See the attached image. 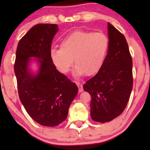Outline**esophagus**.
Wrapping results in <instances>:
<instances>
[{"label": "esophagus", "mask_w": 150, "mask_h": 150, "mask_svg": "<svg viewBox=\"0 0 150 150\" xmlns=\"http://www.w3.org/2000/svg\"><path fill=\"white\" fill-rule=\"evenodd\" d=\"M76 85L78 86V87H79V92H82L83 91V85H82L81 83H80L79 82H76Z\"/></svg>", "instance_id": "obj_1"}]
</instances>
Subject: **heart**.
I'll list each match as a JSON object with an SVG mask.
<instances>
[{"mask_svg": "<svg viewBox=\"0 0 150 150\" xmlns=\"http://www.w3.org/2000/svg\"><path fill=\"white\" fill-rule=\"evenodd\" d=\"M109 41L102 33L78 30L63 38L60 48L50 51L52 63L63 74H67L74 62L76 76L95 75L103 66L107 54Z\"/></svg>", "mask_w": 150, "mask_h": 150, "instance_id": "heart-1", "label": "heart"}]
</instances>
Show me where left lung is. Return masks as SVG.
I'll return each mask as SVG.
<instances>
[{"label":"left lung","mask_w":150,"mask_h":150,"mask_svg":"<svg viewBox=\"0 0 150 150\" xmlns=\"http://www.w3.org/2000/svg\"><path fill=\"white\" fill-rule=\"evenodd\" d=\"M109 47L99 72L84 84L91 96V119L110 122L124 112L132 89V59L122 33L108 23Z\"/></svg>","instance_id":"left-lung-1"}]
</instances>
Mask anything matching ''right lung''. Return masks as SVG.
Returning a JSON list of instances; mask_svg holds the SVG:
<instances>
[{
    "label": "right lung",
    "instance_id": "right-lung-1",
    "mask_svg": "<svg viewBox=\"0 0 150 150\" xmlns=\"http://www.w3.org/2000/svg\"><path fill=\"white\" fill-rule=\"evenodd\" d=\"M54 24H38L21 38L16 50L14 71L18 95L26 112L42 126H58L66 120L69 105L79 91L76 85L57 70L50 56ZM30 57L38 58L36 76L28 71Z\"/></svg>",
    "mask_w": 150,
    "mask_h": 150
}]
</instances>
